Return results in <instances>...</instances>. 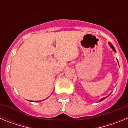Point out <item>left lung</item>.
Instances as JSON below:
<instances>
[{"mask_svg":"<svg viewBox=\"0 0 128 128\" xmlns=\"http://www.w3.org/2000/svg\"><path fill=\"white\" fill-rule=\"evenodd\" d=\"M108 44H109V46H110V47H111V48H112V49H113V50H114V52H116V50H115V48H114V46H113V45H112V44H111V43H110V42H109V43H108ZM109 96H110V95H109ZM106 98H107V97H106V98H102V99H100V100H99V102H100V101H102V100H104V99H106Z\"/></svg>","mask_w":128,"mask_h":128,"instance_id":"obj_1","label":"left lung"}]
</instances>
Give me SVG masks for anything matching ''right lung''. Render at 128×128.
Segmentation results:
<instances>
[{
	"mask_svg": "<svg viewBox=\"0 0 128 128\" xmlns=\"http://www.w3.org/2000/svg\"><path fill=\"white\" fill-rule=\"evenodd\" d=\"M44 100H45V99H44ZM37 102H38V101H37Z\"/></svg>",
	"mask_w": 128,
	"mask_h": 128,
	"instance_id": "obj_1",
	"label": "right lung"
}]
</instances>
